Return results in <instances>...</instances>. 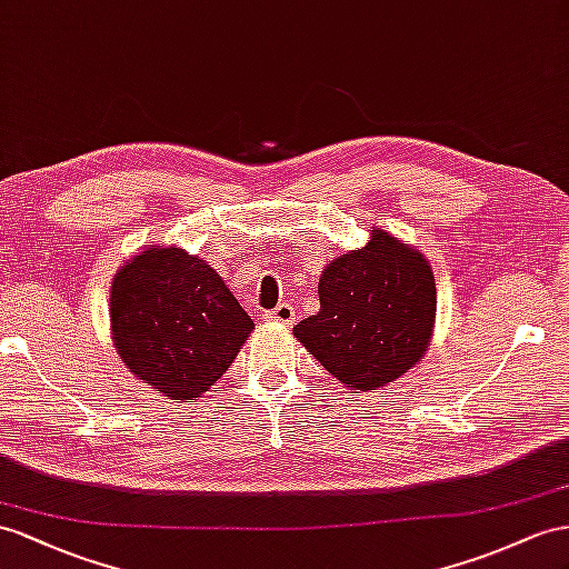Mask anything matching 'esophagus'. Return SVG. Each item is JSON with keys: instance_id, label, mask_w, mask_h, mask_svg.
<instances>
[{"instance_id": "34e87169", "label": "esophagus", "mask_w": 569, "mask_h": 569, "mask_svg": "<svg viewBox=\"0 0 569 569\" xmlns=\"http://www.w3.org/2000/svg\"><path fill=\"white\" fill-rule=\"evenodd\" d=\"M264 317L271 319V322H279V325H293V322H296V310L290 308L288 302H281L279 308H273V310L267 312Z\"/></svg>"}]
</instances>
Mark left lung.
<instances>
[{
	"mask_svg": "<svg viewBox=\"0 0 569 569\" xmlns=\"http://www.w3.org/2000/svg\"><path fill=\"white\" fill-rule=\"evenodd\" d=\"M437 290L428 259L372 230L366 247L341 254L319 279V312L296 339L356 395L409 372L428 351Z\"/></svg>",
	"mask_w": 569,
	"mask_h": 569,
	"instance_id": "left-lung-1",
	"label": "left lung"
}]
</instances>
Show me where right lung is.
<instances>
[{"mask_svg": "<svg viewBox=\"0 0 569 569\" xmlns=\"http://www.w3.org/2000/svg\"><path fill=\"white\" fill-rule=\"evenodd\" d=\"M110 325L129 372L174 401L209 391L254 329L211 264L163 244L120 267Z\"/></svg>", "mask_w": 569, "mask_h": 569, "instance_id": "1", "label": "right lung"}]
</instances>
